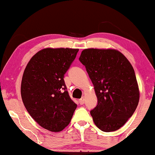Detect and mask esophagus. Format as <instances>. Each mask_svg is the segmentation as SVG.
Here are the masks:
<instances>
[{"mask_svg": "<svg viewBox=\"0 0 155 155\" xmlns=\"http://www.w3.org/2000/svg\"><path fill=\"white\" fill-rule=\"evenodd\" d=\"M78 102H79V104H81V105L84 104V103H85V100H84V97H82L81 99H79Z\"/></svg>", "mask_w": 155, "mask_h": 155, "instance_id": "1", "label": "esophagus"}]
</instances>
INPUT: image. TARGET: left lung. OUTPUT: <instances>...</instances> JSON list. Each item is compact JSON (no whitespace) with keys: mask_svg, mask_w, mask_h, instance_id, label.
Segmentation results:
<instances>
[{"mask_svg":"<svg viewBox=\"0 0 155 155\" xmlns=\"http://www.w3.org/2000/svg\"><path fill=\"white\" fill-rule=\"evenodd\" d=\"M79 60L94 85L98 104L91 110L101 131L118 130L138 106L139 91L134 70L124 55L113 49H85Z\"/></svg>","mask_w":155,"mask_h":155,"instance_id":"8db88e82","label":"left lung"}]
</instances>
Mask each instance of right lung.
<instances>
[{
	"instance_id": "right-lung-1",
	"label": "right lung",
	"mask_w": 155,
	"mask_h": 155,
	"mask_svg": "<svg viewBox=\"0 0 155 155\" xmlns=\"http://www.w3.org/2000/svg\"><path fill=\"white\" fill-rule=\"evenodd\" d=\"M78 51L41 49L31 57L23 74L21 94L25 108L38 124L53 132L70 124L77 108L67 91L64 74Z\"/></svg>"
}]
</instances>
